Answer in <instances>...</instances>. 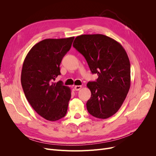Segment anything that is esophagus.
<instances>
[{"label":"esophagus","mask_w":156,"mask_h":156,"mask_svg":"<svg viewBox=\"0 0 156 156\" xmlns=\"http://www.w3.org/2000/svg\"><path fill=\"white\" fill-rule=\"evenodd\" d=\"M81 88H82V87H81V85H76V86L74 87V89H75L76 91L79 90L81 89Z\"/></svg>","instance_id":"34e87169"}]
</instances>
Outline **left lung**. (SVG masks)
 <instances>
[{
  "label": "left lung",
  "mask_w": 156,
  "mask_h": 156,
  "mask_svg": "<svg viewBox=\"0 0 156 156\" xmlns=\"http://www.w3.org/2000/svg\"><path fill=\"white\" fill-rule=\"evenodd\" d=\"M73 48L85 58L96 81L88 82L91 97L87 103L93 116L106 119L119 110L131 84L130 62L126 51L119 42L103 34L77 36Z\"/></svg>",
  "instance_id": "left-lung-1"
}]
</instances>
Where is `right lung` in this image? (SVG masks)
<instances>
[{
  "label": "right lung",
  "mask_w": 156,
  "mask_h": 156,
  "mask_svg": "<svg viewBox=\"0 0 156 156\" xmlns=\"http://www.w3.org/2000/svg\"><path fill=\"white\" fill-rule=\"evenodd\" d=\"M73 40H42L32 47L23 62L21 82L25 97L37 114L49 121L62 119L67 112L71 89L54 81L60 75L61 61Z\"/></svg>",
  "instance_id": "1"
}]
</instances>
